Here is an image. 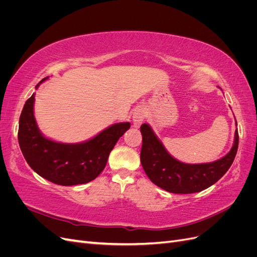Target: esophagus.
<instances>
[{
  "label": "esophagus",
  "instance_id": "34e87169",
  "mask_svg": "<svg viewBox=\"0 0 257 257\" xmlns=\"http://www.w3.org/2000/svg\"><path fill=\"white\" fill-rule=\"evenodd\" d=\"M146 118V112L142 108H138L133 113V126L138 128L141 126V124L145 121Z\"/></svg>",
  "mask_w": 257,
  "mask_h": 257
}]
</instances>
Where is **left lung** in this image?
Masks as SVG:
<instances>
[{"label":"left lung","instance_id":"obj_1","mask_svg":"<svg viewBox=\"0 0 257 257\" xmlns=\"http://www.w3.org/2000/svg\"><path fill=\"white\" fill-rule=\"evenodd\" d=\"M141 132V162L145 173L159 188L175 194L200 192L219 181L231 166L238 150L239 136L236 130L234 145L225 157L212 163L185 164L167 152L149 124L144 123Z\"/></svg>","mask_w":257,"mask_h":257}]
</instances>
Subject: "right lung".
Segmentation results:
<instances>
[{
	"label": "right lung",
	"mask_w": 257,
	"mask_h": 257,
	"mask_svg": "<svg viewBox=\"0 0 257 257\" xmlns=\"http://www.w3.org/2000/svg\"><path fill=\"white\" fill-rule=\"evenodd\" d=\"M48 77L36 85V89ZM35 93L23 106L19 119L18 142L30 167L41 177L59 185L90 182L103 172L109 153L131 127L130 122L115 123L95 137L79 144H63L46 138L34 116Z\"/></svg>",
	"instance_id": "right-lung-1"
}]
</instances>
